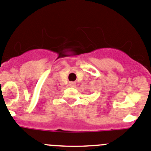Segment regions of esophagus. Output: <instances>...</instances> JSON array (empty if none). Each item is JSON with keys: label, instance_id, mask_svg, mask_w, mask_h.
Here are the masks:
<instances>
[{"label": "esophagus", "instance_id": "1", "mask_svg": "<svg viewBox=\"0 0 151 151\" xmlns=\"http://www.w3.org/2000/svg\"><path fill=\"white\" fill-rule=\"evenodd\" d=\"M70 87H75L76 86V83L72 81V82H70Z\"/></svg>", "mask_w": 151, "mask_h": 151}]
</instances>
